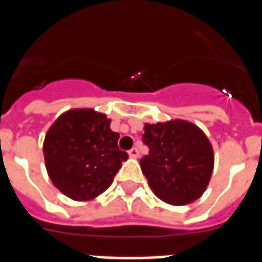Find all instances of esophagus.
Returning <instances> with one entry per match:
<instances>
[{"label": "esophagus", "instance_id": "obj_1", "mask_svg": "<svg viewBox=\"0 0 262 262\" xmlns=\"http://www.w3.org/2000/svg\"><path fill=\"white\" fill-rule=\"evenodd\" d=\"M127 154H129V156H130V158H133V159H136V158H139V149H137V148H132L130 151L127 152Z\"/></svg>", "mask_w": 262, "mask_h": 262}]
</instances>
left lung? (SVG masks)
Wrapping results in <instances>:
<instances>
[{"instance_id": "1", "label": "left lung", "mask_w": 262, "mask_h": 262, "mask_svg": "<svg viewBox=\"0 0 262 262\" xmlns=\"http://www.w3.org/2000/svg\"><path fill=\"white\" fill-rule=\"evenodd\" d=\"M143 141L149 154L140 166L162 201L186 205L203 195L211 181L215 155L197 125L183 119L145 123Z\"/></svg>"}]
</instances>
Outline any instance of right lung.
I'll list each match as a JSON object with an SVG mask.
<instances>
[{"label": "right lung", "mask_w": 262, "mask_h": 262, "mask_svg": "<svg viewBox=\"0 0 262 262\" xmlns=\"http://www.w3.org/2000/svg\"><path fill=\"white\" fill-rule=\"evenodd\" d=\"M110 123L106 114L94 108H73L47 130L43 143L47 174L69 199L88 201L102 194L127 160Z\"/></svg>", "instance_id": "obj_1"}]
</instances>
